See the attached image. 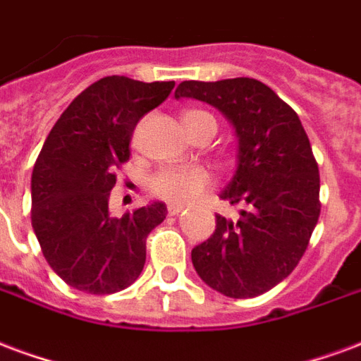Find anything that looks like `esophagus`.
Wrapping results in <instances>:
<instances>
[{"instance_id":"1","label":"esophagus","mask_w":361,"mask_h":361,"mask_svg":"<svg viewBox=\"0 0 361 361\" xmlns=\"http://www.w3.org/2000/svg\"><path fill=\"white\" fill-rule=\"evenodd\" d=\"M181 212H185V207H181V204H168V216H178Z\"/></svg>"}]
</instances>
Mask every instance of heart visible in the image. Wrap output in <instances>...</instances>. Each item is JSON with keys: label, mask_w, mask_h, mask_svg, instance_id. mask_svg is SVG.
I'll list each match as a JSON object with an SVG mask.
<instances>
[{"label": "heart", "mask_w": 361, "mask_h": 361, "mask_svg": "<svg viewBox=\"0 0 361 361\" xmlns=\"http://www.w3.org/2000/svg\"><path fill=\"white\" fill-rule=\"evenodd\" d=\"M199 122H210L216 128L214 116L207 113V111H188L183 114L185 128H193ZM212 183H214V180L204 168L168 166L154 173L151 181H149V189L159 199L180 202V204H189V202L197 201L204 191L212 188Z\"/></svg>", "instance_id": "b5f03b06"}]
</instances>
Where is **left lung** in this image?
Segmentation results:
<instances>
[{
	"mask_svg": "<svg viewBox=\"0 0 361 361\" xmlns=\"http://www.w3.org/2000/svg\"><path fill=\"white\" fill-rule=\"evenodd\" d=\"M207 101L239 137V166L221 193L243 207L237 220L216 216V231L191 250L197 274L229 298L274 289L298 266L322 212L319 170L298 114L255 78L188 80L176 99Z\"/></svg>",
	"mask_w": 361,
	"mask_h": 361,
	"instance_id": "8db88e82",
	"label": "left lung"
}]
</instances>
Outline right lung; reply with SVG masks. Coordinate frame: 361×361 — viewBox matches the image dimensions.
<instances>
[{
    "label": "right lung",
    "mask_w": 361,
    "mask_h": 361,
    "mask_svg": "<svg viewBox=\"0 0 361 361\" xmlns=\"http://www.w3.org/2000/svg\"><path fill=\"white\" fill-rule=\"evenodd\" d=\"M173 82L105 76L66 106L32 172V228L45 260L66 285L90 295L130 287L145 266L147 237L166 218L162 202L109 214L116 168L130 160L141 116Z\"/></svg>",
    "instance_id": "obj_1"
}]
</instances>
